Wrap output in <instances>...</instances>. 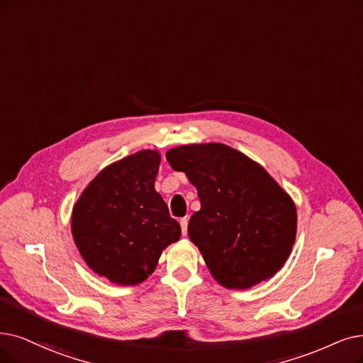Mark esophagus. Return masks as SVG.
I'll use <instances>...</instances> for the list:
<instances>
[{
	"mask_svg": "<svg viewBox=\"0 0 363 363\" xmlns=\"http://www.w3.org/2000/svg\"><path fill=\"white\" fill-rule=\"evenodd\" d=\"M187 223H189V219H187V217H183V219H180V226H182L183 235L187 234Z\"/></svg>",
	"mask_w": 363,
	"mask_h": 363,
	"instance_id": "1",
	"label": "esophagus"
}]
</instances>
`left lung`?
Instances as JSON below:
<instances>
[{"label": "left lung", "mask_w": 363, "mask_h": 363, "mask_svg": "<svg viewBox=\"0 0 363 363\" xmlns=\"http://www.w3.org/2000/svg\"><path fill=\"white\" fill-rule=\"evenodd\" d=\"M165 156L198 191L201 208L187 234L213 279L242 291L274 277L296 238L291 195L262 165L222 143L184 144Z\"/></svg>", "instance_id": "8db88e82"}]
</instances>
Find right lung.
Segmentation results:
<instances>
[{
	"instance_id": "add662e5",
	"label": "right lung",
	"mask_w": 363,
	"mask_h": 363,
	"mask_svg": "<svg viewBox=\"0 0 363 363\" xmlns=\"http://www.w3.org/2000/svg\"><path fill=\"white\" fill-rule=\"evenodd\" d=\"M159 150H140L107 165L84 187L71 213L76 247L99 277L137 286L149 279L182 229L155 189Z\"/></svg>"
}]
</instances>
